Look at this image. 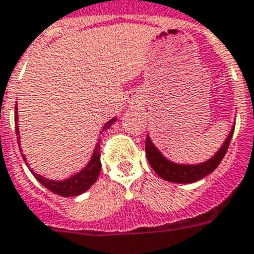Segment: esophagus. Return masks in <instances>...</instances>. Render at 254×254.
Instances as JSON below:
<instances>
[{
    "mask_svg": "<svg viewBox=\"0 0 254 254\" xmlns=\"http://www.w3.org/2000/svg\"><path fill=\"white\" fill-rule=\"evenodd\" d=\"M136 95H137V94H136V92H135V94H133V98H136Z\"/></svg>",
    "mask_w": 254,
    "mask_h": 254,
    "instance_id": "obj_1",
    "label": "esophagus"
}]
</instances>
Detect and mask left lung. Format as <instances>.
I'll return each mask as SVG.
<instances>
[{"mask_svg":"<svg viewBox=\"0 0 254 254\" xmlns=\"http://www.w3.org/2000/svg\"><path fill=\"white\" fill-rule=\"evenodd\" d=\"M233 131H235V126H233V128H232V131L228 135L227 140L224 141V144L216 152L215 156L207 160L205 163H201V164H194V166L192 164V166H190V164H176V163H172L171 160L163 156L162 152L151 141L148 135H147V139H145V154H147V159H148L152 170L160 178L167 180V182L182 183V184L197 182L200 179L205 178L207 175L212 174L217 168L220 163H221L223 158L227 154V149L229 147V143H231Z\"/></svg>","mask_w":254,"mask_h":254,"instance_id":"8db88e82","label":"left lung"}]
</instances>
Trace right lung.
<instances>
[{
  "instance_id": "obj_1",
  "label": "right lung",
  "mask_w": 254,
  "mask_h": 254,
  "mask_svg": "<svg viewBox=\"0 0 254 254\" xmlns=\"http://www.w3.org/2000/svg\"><path fill=\"white\" fill-rule=\"evenodd\" d=\"M17 109V107H15ZM15 133H17V137H18V144H19V131H18V114L15 113ZM117 122V118H114L111 121H109L103 126V128L100 132H103L106 129H109L111 126ZM100 140L96 143L95 149H94V154L91 156V160L88 162V164L84 167L83 170L75 174L71 178L66 179V180H62V182H54V180H49V179H45L41 175L35 174L31 170V174L34 175L35 179L38 180L41 184H42L45 188H47L49 190H52L53 193L60 194V196H64V197H71V196H78V194L83 193L90 188V187L96 182V179L99 176L100 172ZM23 160L26 162V158L25 155H22ZM27 166V163H26Z\"/></svg>"
}]
</instances>
